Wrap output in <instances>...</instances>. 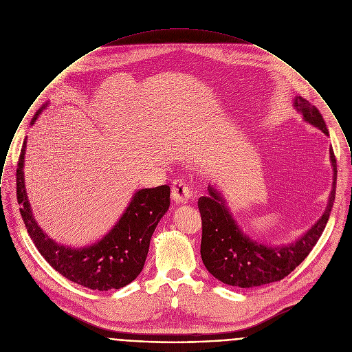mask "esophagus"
Segmentation results:
<instances>
[{"label":"esophagus","instance_id":"34e87169","mask_svg":"<svg viewBox=\"0 0 352 352\" xmlns=\"http://www.w3.org/2000/svg\"><path fill=\"white\" fill-rule=\"evenodd\" d=\"M171 197L175 203L179 204H186L188 200L190 199V190L186 182L184 181H174L171 186Z\"/></svg>","mask_w":352,"mask_h":352}]
</instances>
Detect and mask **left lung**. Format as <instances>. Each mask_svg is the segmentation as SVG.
<instances>
[{
  "instance_id": "1",
  "label": "left lung",
  "mask_w": 352,
  "mask_h": 352,
  "mask_svg": "<svg viewBox=\"0 0 352 352\" xmlns=\"http://www.w3.org/2000/svg\"><path fill=\"white\" fill-rule=\"evenodd\" d=\"M294 106L306 122L329 136L325 121L316 106L300 96L295 98ZM329 153L333 167V184L328 207L321 219L305 235L288 245L268 246L250 239L238 227L223 196L211 185L208 186L210 196L199 199L203 220L200 252L203 263L212 276L234 287H260L284 279L309 256L328 223L335 201L338 166L332 148Z\"/></svg>"
}]
</instances>
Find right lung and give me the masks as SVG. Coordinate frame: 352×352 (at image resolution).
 I'll return each instance as SVG.
<instances>
[{"label": "right lung", "mask_w": 352, "mask_h": 352, "mask_svg": "<svg viewBox=\"0 0 352 352\" xmlns=\"http://www.w3.org/2000/svg\"><path fill=\"white\" fill-rule=\"evenodd\" d=\"M46 106L34 116L35 124ZM24 139L16 171V192L25 228L45 260L68 280L99 291L118 289L135 280L144 267L151 236L170 207V186L138 190L113 230L88 248L71 249L50 239L35 221L24 186Z\"/></svg>", "instance_id": "obj_1"}]
</instances>
